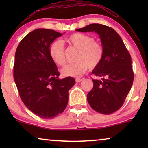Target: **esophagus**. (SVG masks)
<instances>
[{"label":"esophagus","instance_id":"1","mask_svg":"<svg viewBox=\"0 0 148 148\" xmlns=\"http://www.w3.org/2000/svg\"><path fill=\"white\" fill-rule=\"evenodd\" d=\"M82 81V79L81 78H76L75 79V82H77V83H79V82H81Z\"/></svg>","mask_w":148,"mask_h":148}]
</instances>
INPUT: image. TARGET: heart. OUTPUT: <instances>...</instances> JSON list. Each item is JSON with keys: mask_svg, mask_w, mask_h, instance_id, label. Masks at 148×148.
<instances>
[{"mask_svg": "<svg viewBox=\"0 0 148 148\" xmlns=\"http://www.w3.org/2000/svg\"><path fill=\"white\" fill-rule=\"evenodd\" d=\"M66 41L79 50L77 56V62L67 64L61 69V73L65 77H79L88 70L94 69L102 62L104 56V47L100 42L94 41V38L87 34L74 33L69 36ZM49 54L52 60L56 64L63 66L65 63L64 46L59 40L50 44Z\"/></svg>", "mask_w": 148, "mask_h": 148, "instance_id": "b5f03b06", "label": "heart"}]
</instances>
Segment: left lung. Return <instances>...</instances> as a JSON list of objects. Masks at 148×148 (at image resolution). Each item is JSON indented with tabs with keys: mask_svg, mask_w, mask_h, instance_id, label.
<instances>
[{
	"mask_svg": "<svg viewBox=\"0 0 148 148\" xmlns=\"http://www.w3.org/2000/svg\"><path fill=\"white\" fill-rule=\"evenodd\" d=\"M76 31L95 32L100 36L104 56L92 73L101 77L102 79H93L94 87L87 99L96 112L112 114L124 104L133 85L134 73L130 54L118 33L108 26L92 23Z\"/></svg>",
	"mask_w": 148,
	"mask_h": 148,
	"instance_id": "8db88e82",
	"label": "left lung"
}]
</instances>
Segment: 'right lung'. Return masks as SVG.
Wrapping results in <instances>:
<instances>
[{"instance_id": "obj_1", "label": "right lung", "mask_w": 148, "mask_h": 148, "mask_svg": "<svg viewBox=\"0 0 148 148\" xmlns=\"http://www.w3.org/2000/svg\"><path fill=\"white\" fill-rule=\"evenodd\" d=\"M61 33L48 29L34 30L24 37L16 50L13 77L25 106L42 119L61 114L68 104L69 90L74 78L60 79L49 54L50 44Z\"/></svg>"}]
</instances>
